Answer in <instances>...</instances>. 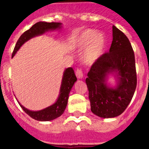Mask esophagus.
Instances as JSON below:
<instances>
[{"label": "esophagus", "mask_w": 149, "mask_h": 149, "mask_svg": "<svg viewBox=\"0 0 149 149\" xmlns=\"http://www.w3.org/2000/svg\"><path fill=\"white\" fill-rule=\"evenodd\" d=\"M76 76L79 79H81L83 78V72H82L81 69L78 68L77 70H76Z\"/></svg>", "instance_id": "obj_1"}]
</instances>
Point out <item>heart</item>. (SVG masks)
Segmentation results:
<instances>
[{
	"instance_id": "1",
	"label": "heart",
	"mask_w": 149,
	"mask_h": 149,
	"mask_svg": "<svg viewBox=\"0 0 149 149\" xmlns=\"http://www.w3.org/2000/svg\"><path fill=\"white\" fill-rule=\"evenodd\" d=\"M106 45V38L101 31L86 29L81 32L76 40V47L79 50L85 47L82 55L84 62L88 65L94 63L102 55Z\"/></svg>"
}]
</instances>
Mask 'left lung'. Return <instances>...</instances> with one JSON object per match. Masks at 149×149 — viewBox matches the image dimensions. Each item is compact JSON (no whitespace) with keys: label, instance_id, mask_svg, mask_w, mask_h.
<instances>
[{"label":"left lung","instance_id":"8db88e82","mask_svg":"<svg viewBox=\"0 0 149 149\" xmlns=\"http://www.w3.org/2000/svg\"><path fill=\"white\" fill-rule=\"evenodd\" d=\"M118 78L114 88L106 84L109 73ZM86 79L91 110L104 118L121 115L131 101L137 85L135 55L125 34L112 26V42L109 52L103 54L92 65Z\"/></svg>","mask_w":149,"mask_h":149}]
</instances>
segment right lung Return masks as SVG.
I'll use <instances>...</instances> for the list:
<instances>
[{
    "label": "right lung",
    "instance_id": "1",
    "mask_svg": "<svg viewBox=\"0 0 149 149\" xmlns=\"http://www.w3.org/2000/svg\"><path fill=\"white\" fill-rule=\"evenodd\" d=\"M62 24L59 22H40L33 25L29 29L24 32L21 35L15 45L14 49L12 53V58L15 55L19 48L24 44L26 41L29 40L31 38L36 37V36L43 34L46 31L49 30L59 29L61 28ZM77 81L76 76L75 75L74 70L72 68H68L63 73V76L62 83H61V90H60V94L58 97V100L52 104L51 106L48 107L44 109L39 111H31L22 106L20 103L18 102L21 107L23 110L29 115L31 118L39 121H49L63 115L65 111L66 106L68 104L69 93L73 87V84Z\"/></svg>",
    "mask_w": 149,
    "mask_h": 149
}]
</instances>
